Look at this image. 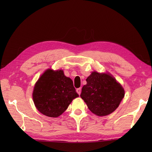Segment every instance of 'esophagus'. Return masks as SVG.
<instances>
[{
  "label": "esophagus",
  "mask_w": 152,
  "mask_h": 152,
  "mask_svg": "<svg viewBox=\"0 0 152 152\" xmlns=\"http://www.w3.org/2000/svg\"><path fill=\"white\" fill-rule=\"evenodd\" d=\"M76 91H77V93L80 95V93H81V88H78V89H77Z\"/></svg>",
  "instance_id": "1"
}]
</instances>
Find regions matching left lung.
<instances>
[{
    "mask_svg": "<svg viewBox=\"0 0 152 152\" xmlns=\"http://www.w3.org/2000/svg\"><path fill=\"white\" fill-rule=\"evenodd\" d=\"M86 81L80 97L91 112L98 116H106L118 108L125 92L112 75L93 72Z\"/></svg>",
    "mask_w": 152,
    "mask_h": 152,
    "instance_id": "1",
    "label": "left lung"
}]
</instances>
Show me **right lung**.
<instances>
[{
    "label": "right lung",
    "mask_w": 152,
    "mask_h": 152,
    "mask_svg": "<svg viewBox=\"0 0 152 152\" xmlns=\"http://www.w3.org/2000/svg\"><path fill=\"white\" fill-rule=\"evenodd\" d=\"M34 102L44 115L58 117L65 111L72 100L79 94L70 78L61 70H45L36 82L33 91Z\"/></svg>",
    "instance_id": "add662e5"
}]
</instances>
